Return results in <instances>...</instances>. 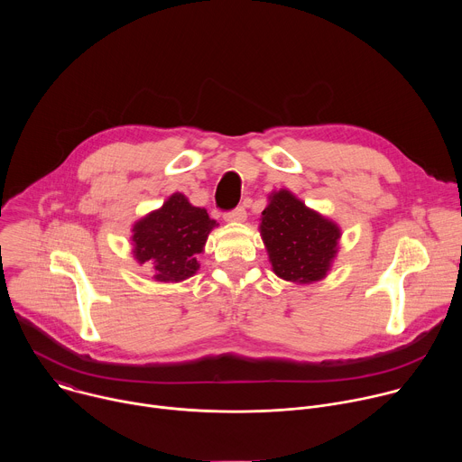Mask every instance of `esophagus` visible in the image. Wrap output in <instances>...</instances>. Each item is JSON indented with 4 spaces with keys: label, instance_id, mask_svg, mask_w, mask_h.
Returning a JSON list of instances; mask_svg holds the SVG:
<instances>
[{
    "label": "esophagus",
    "instance_id": "esophagus-1",
    "mask_svg": "<svg viewBox=\"0 0 462 462\" xmlns=\"http://www.w3.org/2000/svg\"><path fill=\"white\" fill-rule=\"evenodd\" d=\"M245 219H246V212H245L243 207H239V208H236V210L225 214V221H226V223H243Z\"/></svg>",
    "mask_w": 462,
    "mask_h": 462
}]
</instances>
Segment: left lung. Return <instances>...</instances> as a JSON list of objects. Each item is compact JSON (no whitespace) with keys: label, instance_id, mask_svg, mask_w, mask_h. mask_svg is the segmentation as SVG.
<instances>
[{"label":"left lung","instance_id":"obj_1","mask_svg":"<svg viewBox=\"0 0 462 462\" xmlns=\"http://www.w3.org/2000/svg\"><path fill=\"white\" fill-rule=\"evenodd\" d=\"M259 234L274 274L305 285L323 280L331 271L342 228L282 188L269 195V205L261 212Z\"/></svg>","mask_w":462,"mask_h":462}]
</instances>
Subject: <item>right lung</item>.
<instances>
[{
    "label": "right lung",
    "mask_w": 462,
    "mask_h": 462,
    "mask_svg": "<svg viewBox=\"0 0 462 462\" xmlns=\"http://www.w3.org/2000/svg\"><path fill=\"white\" fill-rule=\"evenodd\" d=\"M219 226L205 208L193 207L180 191L131 228V252L137 263H152L153 280L179 283L199 271L197 254L205 250L208 234Z\"/></svg>",
    "instance_id": "obj_1"
}]
</instances>
